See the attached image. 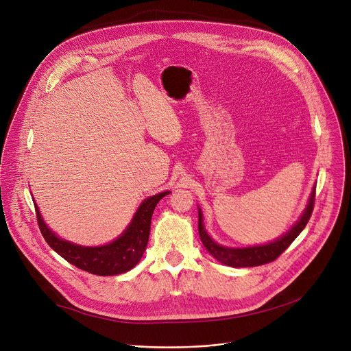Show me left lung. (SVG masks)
Listing matches in <instances>:
<instances>
[{
	"label": "left lung",
	"mask_w": 351,
	"mask_h": 351,
	"mask_svg": "<svg viewBox=\"0 0 351 351\" xmlns=\"http://www.w3.org/2000/svg\"><path fill=\"white\" fill-rule=\"evenodd\" d=\"M313 202H315V186L312 189L305 210L300 215L298 221L291 227V230H289L284 235H281L280 238L269 243L246 246V247H230V246H222L217 243L215 241H213V238L207 234L204 228L203 213L200 208H199V235L204 247L208 250V253L222 265L231 266V267H254V266L266 265L276 261L302 232V230L305 228V226L308 224V221L311 218V214L313 210Z\"/></svg>",
	"instance_id": "1"
}]
</instances>
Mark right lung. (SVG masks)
I'll return each instance as SVG.
<instances>
[{
	"label": "right lung",
	"mask_w": 351,
	"mask_h": 351,
	"mask_svg": "<svg viewBox=\"0 0 351 351\" xmlns=\"http://www.w3.org/2000/svg\"><path fill=\"white\" fill-rule=\"evenodd\" d=\"M171 192L145 199L133 219L114 241L101 246H82L58 238L47 226L35 203L39 228L49 246L75 267L97 276H116L132 270L143 258L149 238L151 217L158 202Z\"/></svg>",
	"instance_id": "1"
}]
</instances>
